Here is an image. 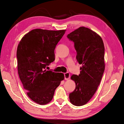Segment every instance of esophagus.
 <instances>
[{
    "label": "esophagus",
    "mask_w": 124,
    "mask_h": 124,
    "mask_svg": "<svg viewBox=\"0 0 124 124\" xmlns=\"http://www.w3.org/2000/svg\"><path fill=\"white\" fill-rule=\"evenodd\" d=\"M70 78V73L68 72L64 73V79L67 80L69 79Z\"/></svg>",
    "instance_id": "obj_1"
}]
</instances>
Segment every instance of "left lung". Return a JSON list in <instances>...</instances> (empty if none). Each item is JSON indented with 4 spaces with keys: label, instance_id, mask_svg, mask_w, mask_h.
Here are the masks:
<instances>
[{
    "label": "left lung",
    "instance_id": "left-lung-1",
    "mask_svg": "<svg viewBox=\"0 0 124 124\" xmlns=\"http://www.w3.org/2000/svg\"><path fill=\"white\" fill-rule=\"evenodd\" d=\"M67 38L74 43L80 74L72 75L76 87L69 94L70 102L82 106L92 98L99 86L105 71V47L101 38L95 32L82 27L71 32Z\"/></svg>",
    "mask_w": 124,
    "mask_h": 124
}]
</instances>
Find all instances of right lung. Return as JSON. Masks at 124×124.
<instances>
[{
  "instance_id": "obj_1",
  "label": "right lung",
  "mask_w": 124,
  "mask_h": 124,
  "mask_svg": "<svg viewBox=\"0 0 124 124\" xmlns=\"http://www.w3.org/2000/svg\"><path fill=\"white\" fill-rule=\"evenodd\" d=\"M65 31L35 29L25 35L18 45L19 78L28 96L41 105L51 101L55 89L64 78L62 73L46 68L55 60V49Z\"/></svg>"
}]
</instances>
